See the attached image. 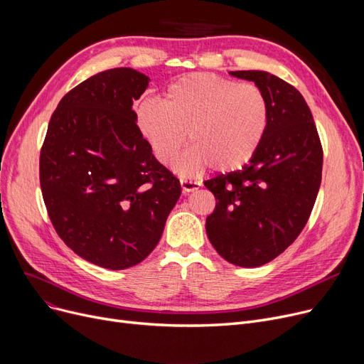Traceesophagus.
<instances>
[{
	"instance_id": "1",
	"label": "esophagus",
	"mask_w": 364,
	"mask_h": 364,
	"mask_svg": "<svg viewBox=\"0 0 364 364\" xmlns=\"http://www.w3.org/2000/svg\"><path fill=\"white\" fill-rule=\"evenodd\" d=\"M180 184H181V188H183V193H190V192H193V190H198L200 187L199 181L187 180V178H181Z\"/></svg>"
}]
</instances>
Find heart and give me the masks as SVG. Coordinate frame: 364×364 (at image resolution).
<instances>
[{
	"label": "heart",
	"mask_w": 364,
	"mask_h": 364,
	"mask_svg": "<svg viewBox=\"0 0 364 364\" xmlns=\"http://www.w3.org/2000/svg\"><path fill=\"white\" fill-rule=\"evenodd\" d=\"M272 106L255 82L213 73H192L171 84L164 102L149 99L137 110V125L153 155L172 166L187 143L193 144L177 171L193 176L208 166L239 169L250 162L270 127Z\"/></svg>",
	"instance_id": "1"
}]
</instances>
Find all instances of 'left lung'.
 Returning <instances> with one entry per match:
<instances>
[{"label":"left lung","mask_w":364,"mask_h":364,"mask_svg":"<svg viewBox=\"0 0 364 364\" xmlns=\"http://www.w3.org/2000/svg\"><path fill=\"white\" fill-rule=\"evenodd\" d=\"M230 75L267 92L272 119L250 164L203 183L217 200L206 235L225 261L259 267L291 246L307 224L321 183L323 149L311 110L294 85L262 70Z\"/></svg>","instance_id":"obj_1"}]
</instances>
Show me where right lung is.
I'll list each match as a JSON object with an SVG mask.
<instances>
[{
  "label": "right lung",
  "mask_w": 364,
  "mask_h": 364,
  "mask_svg": "<svg viewBox=\"0 0 364 364\" xmlns=\"http://www.w3.org/2000/svg\"><path fill=\"white\" fill-rule=\"evenodd\" d=\"M147 85L131 68L91 76L57 105L41 147L54 230L76 255L109 270L129 269L155 250L181 195L136 122L132 100Z\"/></svg>",
  "instance_id": "1"
}]
</instances>
